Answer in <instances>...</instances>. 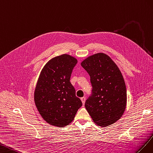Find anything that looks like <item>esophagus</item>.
I'll return each mask as SVG.
<instances>
[{"label": "esophagus", "instance_id": "obj_1", "mask_svg": "<svg viewBox=\"0 0 153 153\" xmlns=\"http://www.w3.org/2000/svg\"><path fill=\"white\" fill-rule=\"evenodd\" d=\"M81 101H82V104H85V101H86V97H81Z\"/></svg>", "mask_w": 153, "mask_h": 153}]
</instances>
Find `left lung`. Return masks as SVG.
Returning a JSON list of instances; mask_svg holds the SVG:
<instances>
[{
    "mask_svg": "<svg viewBox=\"0 0 153 153\" xmlns=\"http://www.w3.org/2000/svg\"><path fill=\"white\" fill-rule=\"evenodd\" d=\"M81 65L90 75L92 86L85 104L87 111L101 127L115 123L123 115L127 100L125 82L119 68L104 53L89 56Z\"/></svg>",
    "mask_w": 153,
    "mask_h": 153,
    "instance_id": "obj_1",
    "label": "left lung"
}]
</instances>
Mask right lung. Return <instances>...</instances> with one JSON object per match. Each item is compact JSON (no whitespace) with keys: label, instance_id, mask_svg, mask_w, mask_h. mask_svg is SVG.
Returning <instances> with one entry per match:
<instances>
[{"label":"right lung","instance_id":"obj_1","mask_svg":"<svg viewBox=\"0 0 153 153\" xmlns=\"http://www.w3.org/2000/svg\"><path fill=\"white\" fill-rule=\"evenodd\" d=\"M77 59L68 54L51 59L43 67L34 91V102L47 123L63 128L72 123L82 102L70 82Z\"/></svg>","mask_w":153,"mask_h":153}]
</instances>
